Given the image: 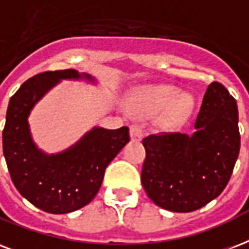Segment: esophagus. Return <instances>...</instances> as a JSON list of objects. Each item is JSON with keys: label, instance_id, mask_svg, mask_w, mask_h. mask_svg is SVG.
Here are the masks:
<instances>
[{"label": "esophagus", "instance_id": "obj_1", "mask_svg": "<svg viewBox=\"0 0 249 249\" xmlns=\"http://www.w3.org/2000/svg\"><path fill=\"white\" fill-rule=\"evenodd\" d=\"M142 137H143V130L140 125L137 124H133L130 126V138H132L133 141H141Z\"/></svg>", "mask_w": 249, "mask_h": 249}]
</instances>
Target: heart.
<instances>
[{"instance_id": "heart-1", "label": "heart", "mask_w": 249, "mask_h": 249, "mask_svg": "<svg viewBox=\"0 0 249 249\" xmlns=\"http://www.w3.org/2000/svg\"><path fill=\"white\" fill-rule=\"evenodd\" d=\"M193 99L191 95L178 94V90L172 86L150 87L142 91L133 100L130 109L138 115H157L162 113V125L174 126L183 121L191 113Z\"/></svg>"}]
</instances>
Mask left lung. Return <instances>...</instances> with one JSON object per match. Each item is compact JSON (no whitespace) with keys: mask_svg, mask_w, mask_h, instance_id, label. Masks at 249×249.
Returning a JSON list of instances; mask_svg holds the SVG:
<instances>
[{"mask_svg":"<svg viewBox=\"0 0 249 249\" xmlns=\"http://www.w3.org/2000/svg\"><path fill=\"white\" fill-rule=\"evenodd\" d=\"M236 100L210 83L195 133H160L142 140V187L160 208L189 213L214 200L229 183L240 149Z\"/></svg>","mask_w":249,"mask_h":249,"instance_id":"obj_1","label":"left lung"}]
</instances>
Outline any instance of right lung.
I'll return each mask as SVG.
<instances>
[{
  "label": "right lung",
  "instance_id": "right-lung-1",
  "mask_svg": "<svg viewBox=\"0 0 249 249\" xmlns=\"http://www.w3.org/2000/svg\"><path fill=\"white\" fill-rule=\"evenodd\" d=\"M61 79H95L77 70L34 75L10 98L2 133L3 155L15 188L43 212L65 214L86 206L99 192L104 171L129 142V128L95 126L75 145L45 154L31 137L28 116L39 100Z\"/></svg>",
  "mask_w": 249,
  "mask_h": 249
}]
</instances>
